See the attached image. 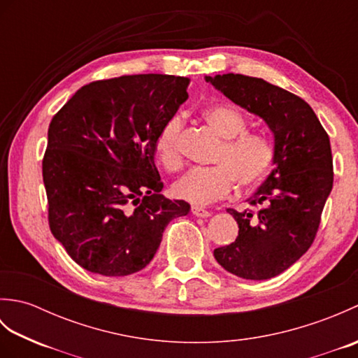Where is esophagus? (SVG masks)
<instances>
[{"instance_id":"obj_1","label":"esophagus","mask_w":358,"mask_h":358,"mask_svg":"<svg viewBox=\"0 0 358 358\" xmlns=\"http://www.w3.org/2000/svg\"><path fill=\"white\" fill-rule=\"evenodd\" d=\"M192 214L195 217H201V218H206V217H210V212L203 209V208H199V206H192Z\"/></svg>"}]
</instances>
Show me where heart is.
I'll list each match as a JSON object with an SVG mask.
<instances>
[{
	"mask_svg": "<svg viewBox=\"0 0 358 358\" xmlns=\"http://www.w3.org/2000/svg\"><path fill=\"white\" fill-rule=\"evenodd\" d=\"M203 120L220 138L212 167H195L172 186V192L180 200L192 204H209L231 192L234 183L249 189L260 183L269 172L273 162L271 143L260 134L246 132L248 120L240 109L231 104H212L204 108ZM183 120L173 115L166 121L155 138V157L167 172H175L183 166L178 138Z\"/></svg>",
	"mask_w": 358,
	"mask_h": 358,
	"instance_id": "1",
	"label": "heart"
}]
</instances>
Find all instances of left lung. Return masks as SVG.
Returning a JSON list of instances; mask_svg holds the SVG:
<instances>
[{"instance_id":"obj_1","label":"left lung","mask_w":358,"mask_h":358,"mask_svg":"<svg viewBox=\"0 0 358 358\" xmlns=\"http://www.w3.org/2000/svg\"><path fill=\"white\" fill-rule=\"evenodd\" d=\"M206 81L263 118L273 134L275 167L249 199V209H227L238 223V237L214 250L234 275L268 280L291 268L314 243L334 183L329 136L305 100L268 81L240 73Z\"/></svg>"}]
</instances>
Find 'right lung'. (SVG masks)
<instances>
[{"label": "right lung", "mask_w": 358, "mask_h": 358, "mask_svg": "<svg viewBox=\"0 0 358 358\" xmlns=\"http://www.w3.org/2000/svg\"><path fill=\"white\" fill-rule=\"evenodd\" d=\"M189 78L143 73L89 83L52 118L43 158L50 231L75 263L106 277L141 271L164 227L189 214L169 200L155 138L187 100Z\"/></svg>", "instance_id": "obj_1"}]
</instances>
